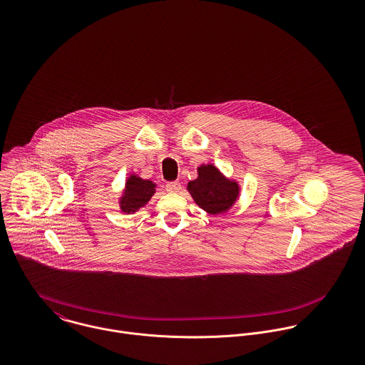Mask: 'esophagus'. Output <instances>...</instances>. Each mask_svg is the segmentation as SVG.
I'll return each instance as SVG.
<instances>
[{
  "mask_svg": "<svg viewBox=\"0 0 365 365\" xmlns=\"http://www.w3.org/2000/svg\"><path fill=\"white\" fill-rule=\"evenodd\" d=\"M181 190V184L174 181V182H167L165 184V191L167 192H178Z\"/></svg>",
  "mask_w": 365,
  "mask_h": 365,
  "instance_id": "esophagus-1",
  "label": "esophagus"
}]
</instances>
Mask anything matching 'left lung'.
Here are the masks:
<instances>
[{
	"label": "left lung",
	"mask_w": 365,
	"mask_h": 365,
	"mask_svg": "<svg viewBox=\"0 0 365 365\" xmlns=\"http://www.w3.org/2000/svg\"><path fill=\"white\" fill-rule=\"evenodd\" d=\"M198 177L188 182L187 190L195 204L209 215H222L235 205L240 195L237 181L225 177L213 164H201Z\"/></svg>",
	"instance_id": "8db88e82"
}]
</instances>
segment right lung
<instances>
[{
    "instance_id": "obj_1",
    "label": "right lung",
    "mask_w": 365,
    "mask_h": 365,
    "mask_svg": "<svg viewBox=\"0 0 365 365\" xmlns=\"http://www.w3.org/2000/svg\"><path fill=\"white\" fill-rule=\"evenodd\" d=\"M156 184L143 180L136 174H130L125 182V190L119 198V207L125 213H133L143 208L155 195Z\"/></svg>"
}]
</instances>
